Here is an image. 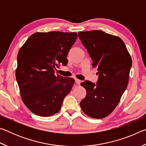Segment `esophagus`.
I'll list each match as a JSON object with an SVG mask.
<instances>
[{"mask_svg": "<svg viewBox=\"0 0 146 146\" xmlns=\"http://www.w3.org/2000/svg\"><path fill=\"white\" fill-rule=\"evenodd\" d=\"M75 83L76 84L80 85V84L81 82V81L80 80H78V79H77V78H75Z\"/></svg>", "mask_w": 146, "mask_h": 146, "instance_id": "obj_1", "label": "esophagus"}]
</instances>
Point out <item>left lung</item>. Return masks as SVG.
Returning a JSON list of instances; mask_svg holds the SVG:
<instances>
[{
    "label": "left lung",
    "instance_id": "8db88e82",
    "mask_svg": "<svg viewBox=\"0 0 146 146\" xmlns=\"http://www.w3.org/2000/svg\"><path fill=\"white\" fill-rule=\"evenodd\" d=\"M78 37L98 72L97 84L86 80L80 108L88 117L102 118L117 107L126 90L132 60L124 42L117 36L100 30L78 32Z\"/></svg>",
    "mask_w": 146,
    "mask_h": 146
}]
</instances>
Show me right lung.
<instances>
[{
	"label": "right lung",
	"mask_w": 146,
	"mask_h": 146,
	"mask_svg": "<svg viewBox=\"0 0 146 146\" xmlns=\"http://www.w3.org/2000/svg\"><path fill=\"white\" fill-rule=\"evenodd\" d=\"M77 38V33L37 32L29 36L17 55L16 79L23 102L31 112L49 117L60 111L75 80L56 74Z\"/></svg>",
	"instance_id": "add662e5"
}]
</instances>
